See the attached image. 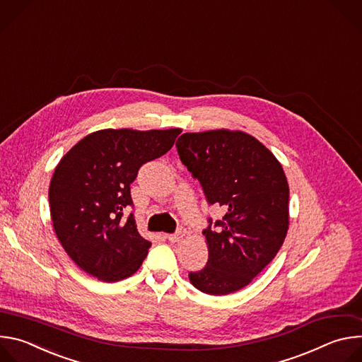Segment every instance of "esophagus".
I'll list each match as a JSON object with an SVG mask.
<instances>
[{
	"label": "esophagus",
	"instance_id": "1",
	"mask_svg": "<svg viewBox=\"0 0 362 362\" xmlns=\"http://www.w3.org/2000/svg\"><path fill=\"white\" fill-rule=\"evenodd\" d=\"M186 235H187L186 229H185V228H180V229H177V232H176V233L169 235V236H168V239H169L172 243H176V242H182V240L185 239V236H186Z\"/></svg>",
	"mask_w": 362,
	"mask_h": 362
}]
</instances>
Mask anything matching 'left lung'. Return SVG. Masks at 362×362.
Segmentation results:
<instances>
[{"label": "left lung", "instance_id": "1", "mask_svg": "<svg viewBox=\"0 0 362 362\" xmlns=\"http://www.w3.org/2000/svg\"><path fill=\"white\" fill-rule=\"evenodd\" d=\"M176 146L208 202L226 209L216 232L211 226L203 232L209 259L189 279L209 295L236 292L269 265L288 233L289 186L282 165L240 130L183 133Z\"/></svg>", "mask_w": 362, "mask_h": 362}]
</instances>
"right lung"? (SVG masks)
I'll use <instances>...</instances> for the list:
<instances>
[{
	"mask_svg": "<svg viewBox=\"0 0 362 362\" xmlns=\"http://www.w3.org/2000/svg\"><path fill=\"white\" fill-rule=\"evenodd\" d=\"M182 129H103L76 143L59 162L49 182L54 232L86 274L103 282L132 276L147 256L133 215L130 185L141 165L168 153Z\"/></svg>",
	"mask_w": 362,
	"mask_h": 362,
	"instance_id": "right-lung-1",
	"label": "right lung"
}]
</instances>
